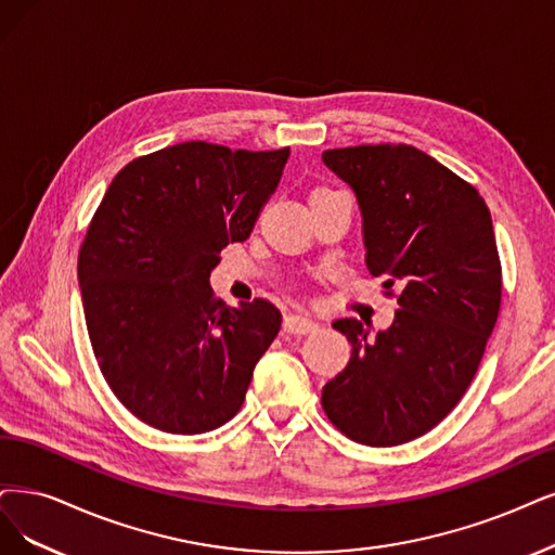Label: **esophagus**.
Instances as JSON below:
<instances>
[{
  "instance_id": "obj_1",
  "label": "esophagus",
  "mask_w": 555,
  "mask_h": 555,
  "mask_svg": "<svg viewBox=\"0 0 555 555\" xmlns=\"http://www.w3.org/2000/svg\"><path fill=\"white\" fill-rule=\"evenodd\" d=\"M283 332L285 334H295V336L313 334V332H318V322L311 320V318H306V315H285Z\"/></svg>"
}]
</instances>
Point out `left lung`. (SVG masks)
Returning <instances> with one entry per match:
<instances>
[{
    "mask_svg": "<svg viewBox=\"0 0 555 555\" xmlns=\"http://www.w3.org/2000/svg\"><path fill=\"white\" fill-rule=\"evenodd\" d=\"M322 159L354 190L367 270L400 304L375 338L354 318L334 322L352 357L324 384L322 409L357 443H406L457 406L494 332L503 293L494 225L474 184L406 143Z\"/></svg>",
    "mask_w": 555,
    "mask_h": 555,
    "instance_id": "left-lung-1",
    "label": "left lung"
}]
</instances>
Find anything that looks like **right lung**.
I'll return each instance as SVG.
<instances>
[{"mask_svg": "<svg viewBox=\"0 0 555 555\" xmlns=\"http://www.w3.org/2000/svg\"><path fill=\"white\" fill-rule=\"evenodd\" d=\"M291 149L184 141L122 167L79 246L100 373L141 423L201 435L229 423L281 330L270 301L231 309L210 288L229 242L251 235Z\"/></svg>", "mask_w": 555, "mask_h": 555, "instance_id": "1", "label": "right lung"}]
</instances>
